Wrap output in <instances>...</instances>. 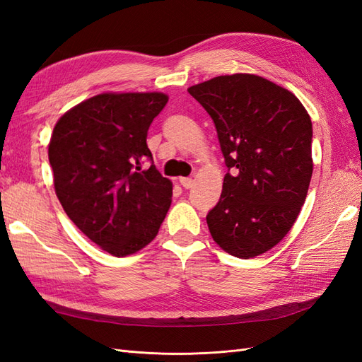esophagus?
I'll return each mask as SVG.
<instances>
[{"label":"esophagus","mask_w":362,"mask_h":362,"mask_svg":"<svg viewBox=\"0 0 362 362\" xmlns=\"http://www.w3.org/2000/svg\"><path fill=\"white\" fill-rule=\"evenodd\" d=\"M193 180L192 178H180V184L184 189H192L193 187Z\"/></svg>","instance_id":"esophagus-1"}]
</instances>
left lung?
<instances>
[{"instance_id":"8db88e82","label":"left lung","mask_w":362,"mask_h":362,"mask_svg":"<svg viewBox=\"0 0 362 362\" xmlns=\"http://www.w3.org/2000/svg\"><path fill=\"white\" fill-rule=\"evenodd\" d=\"M211 116L228 172L206 214L214 242L254 258L276 246L298 218L313 175V124L290 90L254 74L189 87Z\"/></svg>"}]
</instances>
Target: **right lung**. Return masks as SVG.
Returning <instances> with one entry per match:
<instances>
[{"mask_svg":"<svg viewBox=\"0 0 362 362\" xmlns=\"http://www.w3.org/2000/svg\"><path fill=\"white\" fill-rule=\"evenodd\" d=\"M168 95L101 93L64 113L48 158L64 213L103 250L127 257L158 234L172 202V182L156 169L149 125ZM149 159L151 166L141 170Z\"/></svg>","mask_w":362,"mask_h":362,"instance_id":"obj_1","label":"right lung"}]
</instances>
